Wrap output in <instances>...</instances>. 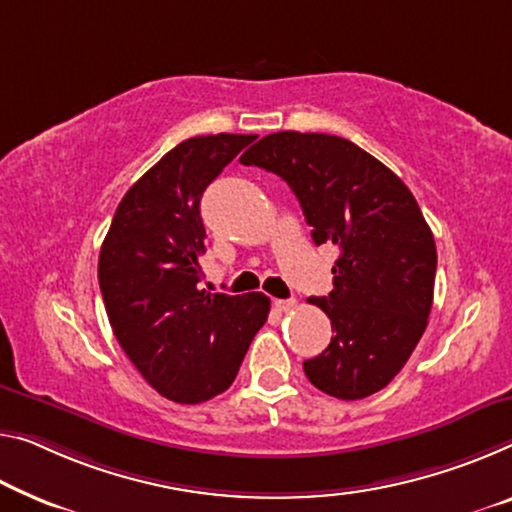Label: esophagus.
I'll use <instances>...</instances> for the list:
<instances>
[{"label": "esophagus", "instance_id": "obj_1", "mask_svg": "<svg viewBox=\"0 0 512 512\" xmlns=\"http://www.w3.org/2000/svg\"><path fill=\"white\" fill-rule=\"evenodd\" d=\"M297 302L295 300H274V309H277L279 313H286L290 309H295Z\"/></svg>", "mask_w": 512, "mask_h": 512}]
</instances>
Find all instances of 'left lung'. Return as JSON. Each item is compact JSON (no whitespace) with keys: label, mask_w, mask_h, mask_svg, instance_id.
Segmentation results:
<instances>
[{"label":"left lung","mask_w":512,"mask_h":512,"mask_svg":"<svg viewBox=\"0 0 512 512\" xmlns=\"http://www.w3.org/2000/svg\"><path fill=\"white\" fill-rule=\"evenodd\" d=\"M281 176L300 201L316 245L338 247L334 290L309 297L332 320V341L304 361L313 387L341 400L380 391L428 327L437 249L407 185L352 141L274 132L240 157Z\"/></svg>","instance_id":"8db88e82"}]
</instances>
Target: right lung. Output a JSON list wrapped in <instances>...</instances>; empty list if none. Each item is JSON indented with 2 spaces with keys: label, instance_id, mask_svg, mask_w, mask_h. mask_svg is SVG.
<instances>
[{
  "label": "right lung",
  "instance_id": "1",
  "mask_svg": "<svg viewBox=\"0 0 512 512\" xmlns=\"http://www.w3.org/2000/svg\"><path fill=\"white\" fill-rule=\"evenodd\" d=\"M256 135L185 139L119 203L98 258L100 293L116 341L164 398L196 405L233 384L270 297L201 288V196Z\"/></svg>",
  "mask_w": 512,
  "mask_h": 512
}]
</instances>
